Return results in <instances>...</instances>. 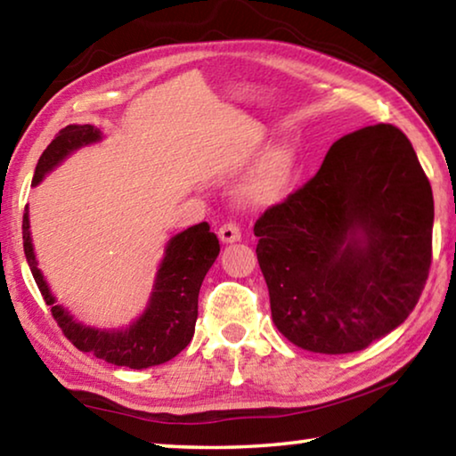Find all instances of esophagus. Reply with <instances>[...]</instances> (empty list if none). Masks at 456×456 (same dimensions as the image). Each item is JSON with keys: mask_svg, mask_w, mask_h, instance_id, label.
Masks as SVG:
<instances>
[{"mask_svg": "<svg viewBox=\"0 0 456 456\" xmlns=\"http://www.w3.org/2000/svg\"><path fill=\"white\" fill-rule=\"evenodd\" d=\"M219 239L223 243H235L241 239V227H239V223L235 221H229V223H223L219 227Z\"/></svg>", "mask_w": 456, "mask_h": 456, "instance_id": "1", "label": "esophagus"}]
</instances>
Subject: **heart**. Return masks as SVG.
<instances>
[{
  "instance_id": "1",
  "label": "heart",
  "mask_w": 456,
  "mask_h": 456,
  "mask_svg": "<svg viewBox=\"0 0 456 456\" xmlns=\"http://www.w3.org/2000/svg\"><path fill=\"white\" fill-rule=\"evenodd\" d=\"M293 168H296V152L285 144L275 146L261 159L256 171L245 181L241 187V197L247 203H269L289 183Z\"/></svg>"
}]
</instances>
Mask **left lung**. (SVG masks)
I'll return each mask as SVG.
<instances>
[{"label":"left lung","instance_id":"8db88e82","mask_svg":"<svg viewBox=\"0 0 456 456\" xmlns=\"http://www.w3.org/2000/svg\"><path fill=\"white\" fill-rule=\"evenodd\" d=\"M435 200L403 130L360 128L257 219L277 330L299 348L350 354L398 328L428 280Z\"/></svg>","mask_w":456,"mask_h":456}]
</instances>
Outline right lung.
I'll return each mask as SVG.
<instances>
[{
	"label": "right lung",
	"mask_w": 456,
	"mask_h": 456,
	"mask_svg": "<svg viewBox=\"0 0 456 456\" xmlns=\"http://www.w3.org/2000/svg\"><path fill=\"white\" fill-rule=\"evenodd\" d=\"M100 130L92 125H70L61 128L37 160L34 181L36 187L53 167L80 146L100 141ZM24 251L28 265L40 288L44 302L52 307L64 336L80 352L94 354L96 358L114 366L142 370L165 364L187 348L199 315V289L207 272L219 256V239L211 233L209 223H199L175 235L167 245L165 259L154 280L149 307L133 326L126 330H96L76 322L72 314L56 304L48 283L37 269L32 237H29L28 207L24 213Z\"/></svg>",
	"instance_id": "obj_1"
}]
</instances>
